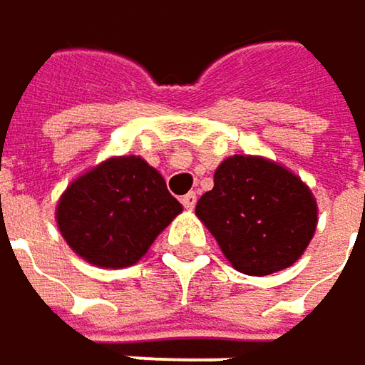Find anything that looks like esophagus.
Masks as SVG:
<instances>
[{
	"label": "esophagus",
	"instance_id": "34e87169",
	"mask_svg": "<svg viewBox=\"0 0 365 365\" xmlns=\"http://www.w3.org/2000/svg\"><path fill=\"white\" fill-rule=\"evenodd\" d=\"M180 202H182V206H185L187 210H193V208H195V202H197V195L191 191V193L182 195V197H180Z\"/></svg>",
	"mask_w": 365,
	"mask_h": 365
}]
</instances>
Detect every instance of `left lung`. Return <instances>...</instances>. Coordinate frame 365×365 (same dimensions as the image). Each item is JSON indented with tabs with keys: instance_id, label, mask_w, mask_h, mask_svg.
Returning a JSON list of instances; mask_svg holds the SVG:
<instances>
[{
	"instance_id": "8db88e82",
	"label": "left lung",
	"mask_w": 365,
	"mask_h": 365,
	"mask_svg": "<svg viewBox=\"0 0 365 365\" xmlns=\"http://www.w3.org/2000/svg\"><path fill=\"white\" fill-rule=\"evenodd\" d=\"M195 215L238 272L266 276L293 266L317 230V202L289 170L234 155L215 172Z\"/></svg>"
}]
</instances>
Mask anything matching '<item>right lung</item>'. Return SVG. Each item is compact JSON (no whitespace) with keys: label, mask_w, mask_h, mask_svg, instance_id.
<instances>
[{"label":"right lung","mask_w":365,"mask_h":365,"mask_svg":"<svg viewBox=\"0 0 365 365\" xmlns=\"http://www.w3.org/2000/svg\"><path fill=\"white\" fill-rule=\"evenodd\" d=\"M182 210L163 176L140 157H114L76 178L59 200L66 242L99 268L133 266Z\"/></svg>","instance_id":"obj_1"}]
</instances>
